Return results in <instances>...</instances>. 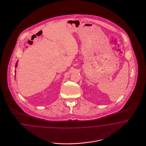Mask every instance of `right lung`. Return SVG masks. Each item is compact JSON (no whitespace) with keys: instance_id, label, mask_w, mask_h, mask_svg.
Segmentation results:
<instances>
[{"instance_id":"add662e5","label":"right lung","mask_w":146,"mask_h":146,"mask_svg":"<svg viewBox=\"0 0 146 146\" xmlns=\"http://www.w3.org/2000/svg\"><path fill=\"white\" fill-rule=\"evenodd\" d=\"M16 67H17V62H16ZM15 72H16V71H15Z\"/></svg>"}]
</instances>
